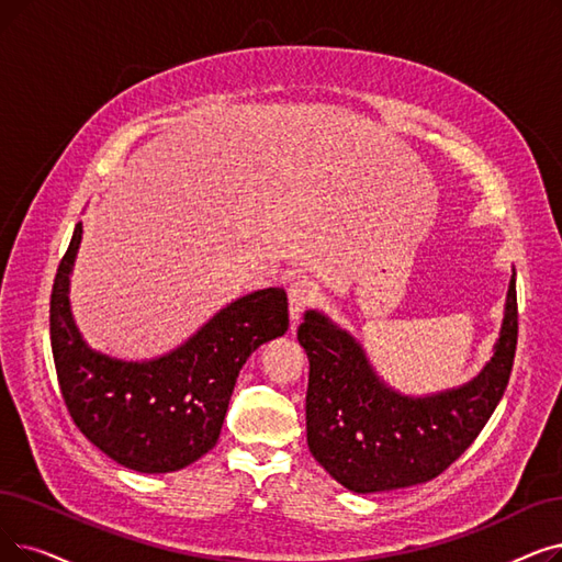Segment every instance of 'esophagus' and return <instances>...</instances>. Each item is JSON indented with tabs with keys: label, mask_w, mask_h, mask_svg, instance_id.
<instances>
[{
	"label": "esophagus",
	"mask_w": 562,
	"mask_h": 562,
	"mask_svg": "<svg viewBox=\"0 0 562 562\" xmlns=\"http://www.w3.org/2000/svg\"><path fill=\"white\" fill-rule=\"evenodd\" d=\"M286 294H289V316L296 326L299 319H301V314L305 312V307H310L316 301V284L305 280V278H299V280L289 284Z\"/></svg>",
	"instance_id": "1"
}]
</instances>
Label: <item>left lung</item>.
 <instances>
[{"label":"left lung","mask_w":562,"mask_h":562,"mask_svg":"<svg viewBox=\"0 0 562 562\" xmlns=\"http://www.w3.org/2000/svg\"><path fill=\"white\" fill-rule=\"evenodd\" d=\"M517 273L512 268L492 358L459 387L413 397L387 385L360 341L319 310H307L299 341L310 360L307 446L353 494L404 490L441 475L498 406L517 349Z\"/></svg>","instance_id":"obj_1"}]
</instances>
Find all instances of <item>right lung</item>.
<instances>
[{"instance_id":"obj_1","label":"right lung","mask_w":562,"mask_h":562,"mask_svg":"<svg viewBox=\"0 0 562 562\" xmlns=\"http://www.w3.org/2000/svg\"><path fill=\"white\" fill-rule=\"evenodd\" d=\"M82 240L76 225L57 268L50 339L72 423L121 467L172 473L204 457L221 436L243 364L289 328L286 291L257 289L215 312L183 345L149 360L91 349L70 310V273Z\"/></svg>"}]
</instances>
